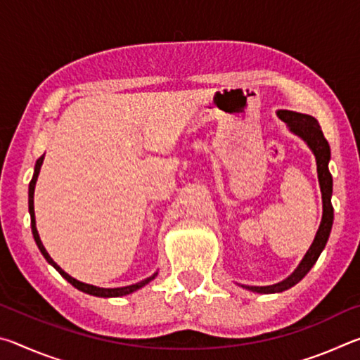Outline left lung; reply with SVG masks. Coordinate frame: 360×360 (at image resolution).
Returning <instances> with one entry per match:
<instances>
[{"mask_svg": "<svg viewBox=\"0 0 360 360\" xmlns=\"http://www.w3.org/2000/svg\"><path fill=\"white\" fill-rule=\"evenodd\" d=\"M278 117L285 122L292 133L300 136L308 148L313 150L316 157V165H318V178L322 193V221L319 225L318 233L314 236L313 245L309 246L308 252L304 254L300 265L292 275L284 279V281L273 284V285H243V288L257 294H276V292H283L290 289L298 281H302L304 275L311 270L316 260L319 259L321 252L324 251L327 245L328 236H330L332 224H333V206H332V174L328 172V162H330V146H328L327 139L324 138L321 127L313 115L300 114L294 111H288V109H279L276 112Z\"/></svg>", "mask_w": 360, "mask_h": 360, "instance_id": "8db88e82", "label": "left lung"}]
</instances>
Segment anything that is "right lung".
<instances>
[{
    "label": "right lung",
    "mask_w": 360,
    "mask_h": 360,
    "mask_svg": "<svg viewBox=\"0 0 360 360\" xmlns=\"http://www.w3.org/2000/svg\"><path fill=\"white\" fill-rule=\"evenodd\" d=\"M42 160H44V155H41L38 160H36V165H34V173H33V178L32 181H30V187H28V211H30V217H32V231H33V236H34V241L36 245H38L41 254L44 255V259L51 264L56 270L62 275L66 281H68L70 284L75 285L76 289L85 292V294H90V295H95V297H122V295H129L131 294V292H135L138 289H141L143 285H146L148 283H150L152 279H154L157 276V273H154V275L146 278L144 281H139L136 284H131V285H125V288H114V289H105V288H96V285H92V284H85V283H81L77 281V279H75L72 276H70L68 273H65L62 268H60L56 262L52 260L51 255L47 254L46 248L42 246L41 243V238H39V233L38 230H36V219H34V186H36V181H38V176H39V169H41V165H42Z\"/></svg>",
    "instance_id": "obj_1"
}]
</instances>
